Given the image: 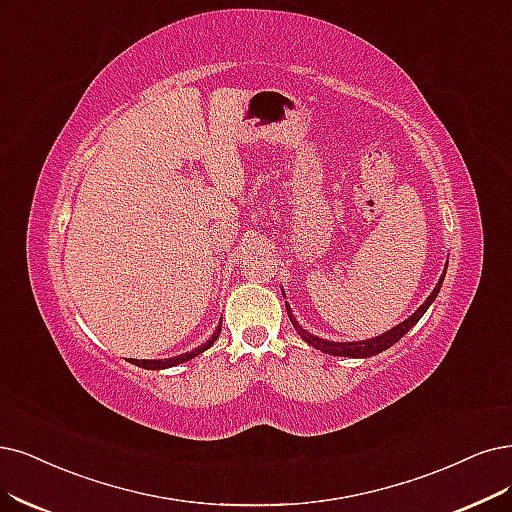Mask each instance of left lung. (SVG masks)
Returning <instances> with one entry per match:
<instances>
[{"label": "left lung", "mask_w": 512, "mask_h": 512, "mask_svg": "<svg viewBox=\"0 0 512 512\" xmlns=\"http://www.w3.org/2000/svg\"><path fill=\"white\" fill-rule=\"evenodd\" d=\"M445 272H447V266H445V270H443V274H441V278H439V282H437V287L432 289V293L426 297V301L424 304L415 310L407 320H403L401 325H396V327H392L390 331H386V333H382V335H377V337H371V339H363V342H329V339H323V337H318V335H312L310 331H306L304 327H301L297 320H295V316H293V312H291V306L287 304L285 301V306H287V314H289V318H291V323H293V327H295V331L299 333V337L304 339L306 344H310L312 348H316V350H320V352H325V354H331V356H350V358H369V356H375V354H380V352H384V350H388L390 346H394L396 342H399V339L415 325L418 323V320L426 314V310L432 306V301L437 299V295H439V291H441V287H443V280H445ZM282 295H285V289H282ZM285 299H287V295H285Z\"/></svg>", "instance_id": "obj_1"}]
</instances>
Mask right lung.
<instances>
[{
  "mask_svg": "<svg viewBox=\"0 0 512 512\" xmlns=\"http://www.w3.org/2000/svg\"><path fill=\"white\" fill-rule=\"evenodd\" d=\"M219 333H221V323H219V327L215 329V333L211 335V339H208L206 344H202V346L194 348L192 352H185V354H179V356H173V358H164V361H137V358H132L130 363H132V365H137V367H143V369H147V371H154V369H168V367H177V365H181V363L189 361V358H196L198 354H202L204 350L211 348V346L217 342Z\"/></svg>",
  "mask_w": 512,
  "mask_h": 512,
  "instance_id": "1",
  "label": "right lung"
}]
</instances>
